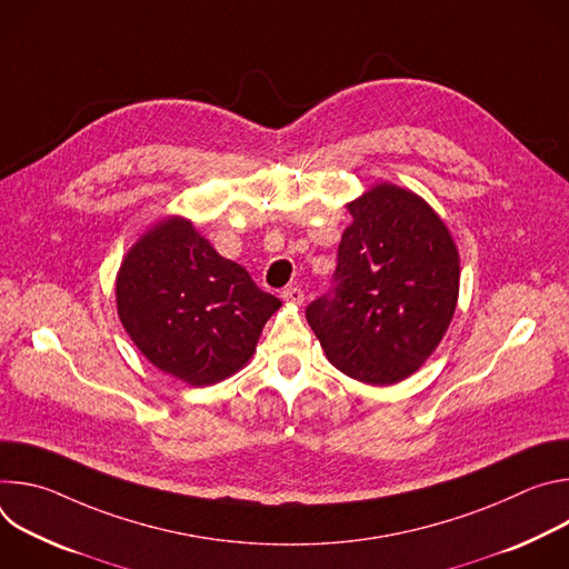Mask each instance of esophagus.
<instances>
[{"label": "esophagus", "mask_w": 569, "mask_h": 569, "mask_svg": "<svg viewBox=\"0 0 569 569\" xmlns=\"http://www.w3.org/2000/svg\"><path fill=\"white\" fill-rule=\"evenodd\" d=\"M281 299L288 301V303H303L306 295H303V290L299 286H288V288L281 290Z\"/></svg>", "instance_id": "1"}]
</instances>
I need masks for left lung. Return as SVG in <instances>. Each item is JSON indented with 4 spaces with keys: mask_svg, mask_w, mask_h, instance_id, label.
<instances>
[{
    "mask_svg": "<svg viewBox=\"0 0 569 569\" xmlns=\"http://www.w3.org/2000/svg\"><path fill=\"white\" fill-rule=\"evenodd\" d=\"M331 292L306 319L342 373L393 385L412 376L446 336L459 297V252L435 209L396 184L349 204Z\"/></svg>",
    "mask_w": 569,
    "mask_h": 569,
    "instance_id": "obj_1",
    "label": "left lung"
}]
</instances>
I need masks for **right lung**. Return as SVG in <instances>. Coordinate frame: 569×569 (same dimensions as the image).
<instances>
[{"label": "right lung", "mask_w": 569, "mask_h": 569, "mask_svg": "<svg viewBox=\"0 0 569 569\" xmlns=\"http://www.w3.org/2000/svg\"><path fill=\"white\" fill-rule=\"evenodd\" d=\"M279 306L180 216L146 231L117 274L130 340L157 369L193 387L242 369Z\"/></svg>", "instance_id": "obj_1"}]
</instances>
